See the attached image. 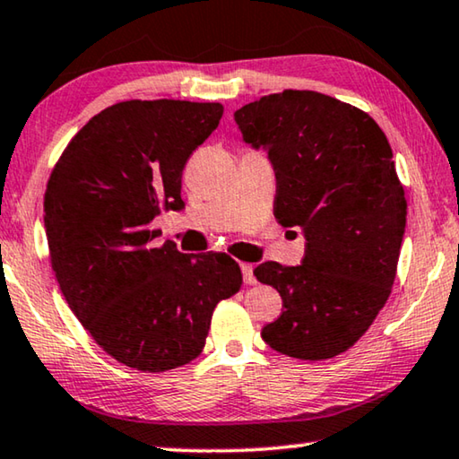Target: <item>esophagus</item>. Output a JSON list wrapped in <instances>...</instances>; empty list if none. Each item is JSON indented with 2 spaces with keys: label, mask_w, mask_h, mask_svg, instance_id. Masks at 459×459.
I'll use <instances>...</instances> for the list:
<instances>
[{
  "label": "esophagus",
  "mask_w": 459,
  "mask_h": 459,
  "mask_svg": "<svg viewBox=\"0 0 459 459\" xmlns=\"http://www.w3.org/2000/svg\"><path fill=\"white\" fill-rule=\"evenodd\" d=\"M241 272H243V280L245 283H249V286H253L255 283V275H253V265L251 264H241Z\"/></svg>",
  "instance_id": "1"
}]
</instances>
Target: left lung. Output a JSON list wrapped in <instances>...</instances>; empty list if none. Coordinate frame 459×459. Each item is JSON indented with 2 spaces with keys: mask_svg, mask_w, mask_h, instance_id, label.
Returning a JSON list of instances; mask_svg holds the SVG:
<instances>
[{
  "mask_svg": "<svg viewBox=\"0 0 459 459\" xmlns=\"http://www.w3.org/2000/svg\"><path fill=\"white\" fill-rule=\"evenodd\" d=\"M235 120L272 159L275 221L307 237L302 265L253 269L281 296L261 337L288 358L331 359L369 329L396 278L406 198L388 138L368 112L308 90L269 93Z\"/></svg>",
  "mask_w": 459,
  "mask_h": 459,
  "instance_id": "obj_1",
  "label": "left lung"
}]
</instances>
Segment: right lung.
Returning a JSON list of instances; mask_svg holds the SVG:
<instances>
[{
	"instance_id": "right-lung-1",
	"label": "right lung",
	"mask_w": 459,
	"mask_h": 459,
	"mask_svg": "<svg viewBox=\"0 0 459 459\" xmlns=\"http://www.w3.org/2000/svg\"><path fill=\"white\" fill-rule=\"evenodd\" d=\"M222 112L218 101H118L71 138L48 178V255L65 300L108 355L141 372L198 358L216 304L241 290L227 253L155 247L151 229L184 206L181 173Z\"/></svg>"
}]
</instances>
